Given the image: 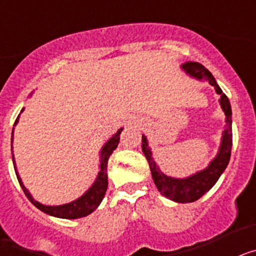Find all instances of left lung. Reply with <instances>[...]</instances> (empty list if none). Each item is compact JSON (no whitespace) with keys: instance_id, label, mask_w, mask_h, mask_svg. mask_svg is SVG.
Segmentation results:
<instances>
[{"instance_id":"obj_1","label":"left lung","mask_w":256,"mask_h":256,"mask_svg":"<svg viewBox=\"0 0 256 256\" xmlns=\"http://www.w3.org/2000/svg\"><path fill=\"white\" fill-rule=\"evenodd\" d=\"M182 69L198 79H204L210 86L216 88V92L220 94V106L226 114V130L223 133L220 150L216 158L210 162V165L204 170L198 172L195 176L186 178V180H176V178L166 177L158 166L151 155V150L148 146V140L142 136V151H144L146 159H148L150 170L152 174V180L156 187L162 192L165 198H170L176 202H192L204 196L210 188L216 183L222 173L227 168L228 162L230 159V150H232V110L228 97L223 94L216 79L212 76L209 70L201 65L200 62L195 61H186L182 65Z\"/></svg>"}]
</instances>
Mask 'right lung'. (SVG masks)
I'll return each mask as SVG.
<instances>
[{"instance_id":"obj_1","label":"right lung","mask_w":256,"mask_h":256,"mask_svg":"<svg viewBox=\"0 0 256 256\" xmlns=\"http://www.w3.org/2000/svg\"><path fill=\"white\" fill-rule=\"evenodd\" d=\"M18 119L19 116L16 118V120L14 123V126L18 123ZM123 130H119L116 132V134L114 137L108 140L106 142V144L102 148V151H101V164H100V173L97 176L96 182L92 184V187L86 192L82 198H79L78 200L73 201V202H70V204H65V205H60V206H46V205L40 204L38 201L33 200V198L30 196V194L28 192V190L24 187L22 184V180H20L19 174L16 172V166L14 165V168H15V173H16L18 180H19L20 186H22V191L26 194V198H29L32 204L34 205L36 208H38L40 210H42L46 214H50V216H58V218H65V219H76V218H82V216H88V214H91L94 209H96L100 202L102 201L104 196H105V192L108 190V162L110 155L112 154V151L118 148V144H119V140H120V133ZM12 133H14V128H12ZM12 162L15 164V160H14V155H12Z\"/></svg>"}]
</instances>
